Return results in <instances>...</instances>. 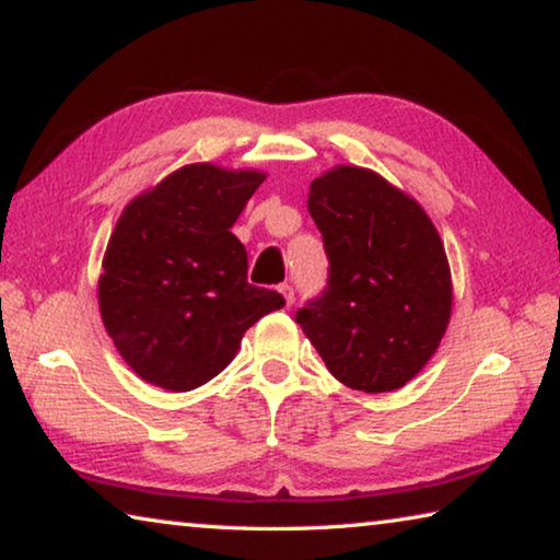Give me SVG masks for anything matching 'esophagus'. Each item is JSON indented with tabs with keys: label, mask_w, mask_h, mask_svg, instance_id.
<instances>
[{
	"label": "esophagus",
	"mask_w": 560,
	"mask_h": 560,
	"mask_svg": "<svg viewBox=\"0 0 560 560\" xmlns=\"http://www.w3.org/2000/svg\"><path fill=\"white\" fill-rule=\"evenodd\" d=\"M279 291H281L283 301H287V306H291V303L296 301V293H293V287H291V283H281Z\"/></svg>",
	"instance_id": "esophagus-1"
}]
</instances>
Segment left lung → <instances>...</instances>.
<instances>
[{
    "label": "left lung",
    "instance_id": "left-lung-1",
    "mask_svg": "<svg viewBox=\"0 0 560 560\" xmlns=\"http://www.w3.org/2000/svg\"><path fill=\"white\" fill-rule=\"evenodd\" d=\"M328 287L296 311L330 375L390 393L422 371L447 330L452 277L420 205L373 170L340 165L311 183Z\"/></svg>",
    "mask_w": 560,
    "mask_h": 560
}]
</instances>
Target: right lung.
Returning a JSON list of instances; mask_svg holds the SVG:
<instances>
[{
	"label": "right lung",
	"mask_w": 560,
	"mask_h": 560,
	"mask_svg": "<svg viewBox=\"0 0 560 560\" xmlns=\"http://www.w3.org/2000/svg\"><path fill=\"white\" fill-rule=\"evenodd\" d=\"M264 177L185 165L122 210L98 303L118 353L143 381L195 390L232 363L246 328L283 306L281 293L246 281V249L230 232Z\"/></svg>",
	"instance_id": "1"
}]
</instances>
